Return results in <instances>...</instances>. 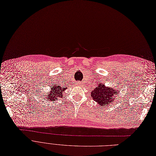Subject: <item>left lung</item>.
Here are the masks:
<instances>
[{
	"mask_svg": "<svg viewBox=\"0 0 156 156\" xmlns=\"http://www.w3.org/2000/svg\"><path fill=\"white\" fill-rule=\"evenodd\" d=\"M119 88L108 87L105 84L100 83L91 93V98L101 107H105L114 101L115 97L120 91Z\"/></svg>",
	"mask_w": 156,
	"mask_h": 156,
	"instance_id": "8db88e82",
	"label": "left lung"
}]
</instances>
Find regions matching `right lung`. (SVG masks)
Wrapping results in <instances>:
<instances>
[{
	"mask_svg": "<svg viewBox=\"0 0 156 156\" xmlns=\"http://www.w3.org/2000/svg\"><path fill=\"white\" fill-rule=\"evenodd\" d=\"M61 84H58L57 83H55V84H53L51 86V90L48 92V94H43L42 96H41V98H44V99H46V101H53L56 100L58 98H62L63 96V93L67 89L66 87L61 86Z\"/></svg>",
	"mask_w": 156,
	"mask_h": 156,
	"instance_id": "obj_1",
	"label": "right lung"
}]
</instances>
